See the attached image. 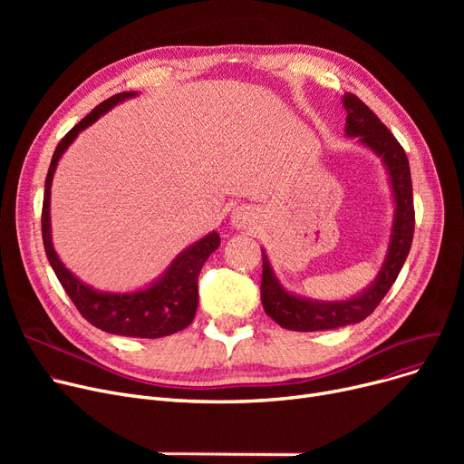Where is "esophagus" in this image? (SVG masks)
Here are the masks:
<instances>
[{
	"mask_svg": "<svg viewBox=\"0 0 464 464\" xmlns=\"http://www.w3.org/2000/svg\"><path fill=\"white\" fill-rule=\"evenodd\" d=\"M252 218H254L252 212L240 210V212H237V214L233 216V224H235L237 227H248V226L252 224Z\"/></svg>",
	"mask_w": 464,
	"mask_h": 464,
	"instance_id": "1",
	"label": "esophagus"
}]
</instances>
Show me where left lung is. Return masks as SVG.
<instances>
[{"mask_svg":"<svg viewBox=\"0 0 464 464\" xmlns=\"http://www.w3.org/2000/svg\"><path fill=\"white\" fill-rule=\"evenodd\" d=\"M344 107L348 111L346 135L357 137L362 144H367L369 149L382 156L383 163L387 165L389 177H392V186L397 203L392 245H389L385 263L374 284L367 291H362L359 297L340 303H314L287 294L275 278L265 252H261V303L266 315H271V318L284 329L324 331L350 324H359L364 318H369L374 308L385 297L389 287L397 280L411 246L416 212H413L411 177L406 152L401 142L395 139V135L382 124L380 118L364 105L357 95L346 92Z\"/></svg>","mask_w":464,"mask_h":464,"instance_id":"8db88e82","label":"left lung"}]
</instances>
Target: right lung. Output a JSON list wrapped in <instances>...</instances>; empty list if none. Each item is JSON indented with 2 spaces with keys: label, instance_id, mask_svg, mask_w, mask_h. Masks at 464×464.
Here are the masks:
<instances>
[{
  "label": "right lung",
  "instance_id": "1",
  "mask_svg": "<svg viewBox=\"0 0 464 464\" xmlns=\"http://www.w3.org/2000/svg\"><path fill=\"white\" fill-rule=\"evenodd\" d=\"M133 92H121L107 102L97 105L88 116H84L75 128H71L65 137L56 146L51 167H48L46 182H44V198H43V214H41V231L43 245L48 261L63 285L65 294L82 314V318L90 322L93 327L112 334L137 336V338H161L173 334L188 327L198 310L199 294H198V278L203 269L207 257L219 246V235L210 233L201 238L198 245L189 246L184 254H180L173 265L169 266L165 276L135 294H102L88 285H84L79 278L72 276L63 263L58 259L53 240H51V184L56 165L65 152L67 146L75 140L79 131L88 128L90 124L105 114L116 103L133 97Z\"/></svg>",
  "mask_w": 464,
  "mask_h": 464
}]
</instances>
